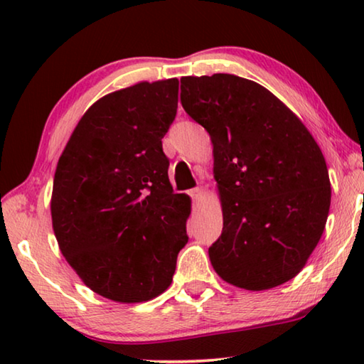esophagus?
<instances>
[{
    "mask_svg": "<svg viewBox=\"0 0 364 364\" xmlns=\"http://www.w3.org/2000/svg\"><path fill=\"white\" fill-rule=\"evenodd\" d=\"M191 197H193V200L196 204H199L202 200V197H204V189L202 188H196V189H191Z\"/></svg>",
    "mask_w": 364,
    "mask_h": 364,
    "instance_id": "1",
    "label": "esophagus"
}]
</instances>
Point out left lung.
I'll list each match as a JSON object with an SVG mask.
<instances>
[{
  "instance_id": "obj_1",
  "label": "left lung",
  "mask_w": 364,
  "mask_h": 364,
  "mask_svg": "<svg viewBox=\"0 0 364 364\" xmlns=\"http://www.w3.org/2000/svg\"><path fill=\"white\" fill-rule=\"evenodd\" d=\"M181 104L210 134L223 231L208 249L221 279L267 291L297 276L331 205L315 138L279 97L252 80L183 77Z\"/></svg>"
}]
</instances>
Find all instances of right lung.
Here are the masks:
<instances>
[{
	"mask_svg": "<svg viewBox=\"0 0 364 364\" xmlns=\"http://www.w3.org/2000/svg\"><path fill=\"white\" fill-rule=\"evenodd\" d=\"M176 107L178 78L117 90L86 110L59 157V249L86 287L117 304L167 291L188 242L191 197L173 194L162 151Z\"/></svg>",
	"mask_w": 364,
	"mask_h": 364,
	"instance_id": "add662e5",
	"label": "right lung"
}]
</instances>
